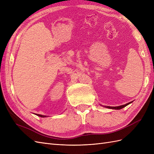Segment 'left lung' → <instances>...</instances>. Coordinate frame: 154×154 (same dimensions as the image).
<instances>
[{
	"label": "left lung",
	"mask_w": 154,
	"mask_h": 154,
	"mask_svg": "<svg viewBox=\"0 0 154 154\" xmlns=\"http://www.w3.org/2000/svg\"><path fill=\"white\" fill-rule=\"evenodd\" d=\"M132 103V101H131V102H129V103H127V104H125V105H120V106H103V105H101V106H104V107H105V108H108V109H115V110H119V109H123V107H125V106H127L128 105H129L130 103Z\"/></svg>",
	"instance_id": "8db88e82"
}]
</instances>
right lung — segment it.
<instances>
[{"label": "right lung", "instance_id": "obj_1", "mask_svg": "<svg viewBox=\"0 0 154 154\" xmlns=\"http://www.w3.org/2000/svg\"><path fill=\"white\" fill-rule=\"evenodd\" d=\"M36 115L38 116H40V117H41V118H46V117H48V116H44V115H41V114H36Z\"/></svg>", "mask_w": 154, "mask_h": 154}]
</instances>
